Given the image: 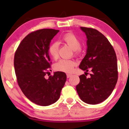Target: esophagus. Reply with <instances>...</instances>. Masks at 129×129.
<instances>
[{"instance_id":"1","label":"esophagus","mask_w":129,"mask_h":129,"mask_svg":"<svg viewBox=\"0 0 129 129\" xmlns=\"http://www.w3.org/2000/svg\"><path fill=\"white\" fill-rule=\"evenodd\" d=\"M72 76V75H70V74H67V78H69L70 77Z\"/></svg>"}]
</instances>
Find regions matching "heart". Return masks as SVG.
<instances>
[{
    "label": "heart",
    "instance_id": "obj_1",
    "mask_svg": "<svg viewBox=\"0 0 129 129\" xmlns=\"http://www.w3.org/2000/svg\"><path fill=\"white\" fill-rule=\"evenodd\" d=\"M63 42L67 44L72 49L76 55L81 53V42L79 38L72 33L65 34L62 38ZM48 53L54 59H57L59 57V44L57 42L51 43L48 47ZM76 62L72 59H60L54 65V69L59 72L71 73L73 72L74 69L76 66Z\"/></svg>",
    "mask_w": 129,
    "mask_h": 129
}]
</instances>
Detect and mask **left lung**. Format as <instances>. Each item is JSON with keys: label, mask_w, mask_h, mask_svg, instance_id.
Segmentation results:
<instances>
[{"label": "left lung", "mask_w": 129, "mask_h": 129, "mask_svg": "<svg viewBox=\"0 0 129 129\" xmlns=\"http://www.w3.org/2000/svg\"><path fill=\"white\" fill-rule=\"evenodd\" d=\"M81 29L86 35L87 50L79 69L91 73L88 78L85 75L79 76L76 91L84 103L97 104L110 95L116 84V55L113 46L101 33L91 28L81 26Z\"/></svg>", "instance_id": "obj_1"}]
</instances>
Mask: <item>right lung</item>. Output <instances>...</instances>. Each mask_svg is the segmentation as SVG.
Instances as JSON below:
<instances>
[{
	"label": "right lung",
	"mask_w": 129,
	"mask_h": 129,
	"mask_svg": "<svg viewBox=\"0 0 129 129\" xmlns=\"http://www.w3.org/2000/svg\"><path fill=\"white\" fill-rule=\"evenodd\" d=\"M59 31L41 29L30 33L21 41L14 54L19 86L28 100L39 106H50L57 101L67 79L66 74L61 72L45 78L51 63L48 47Z\"/></svg>",
	"instance_id": "right-lung-1"
}]
</instances>
